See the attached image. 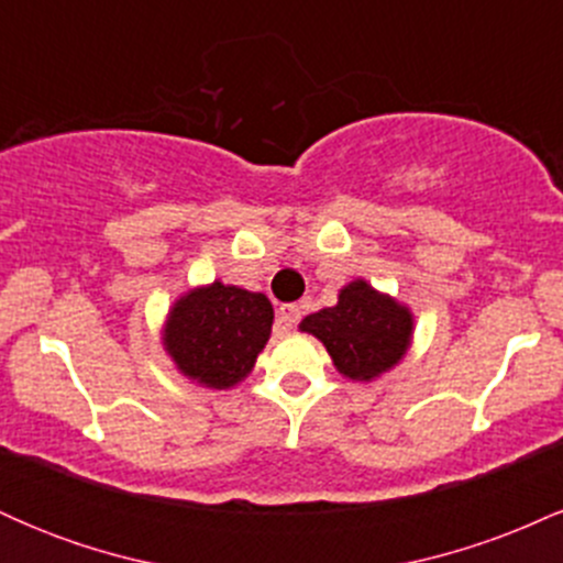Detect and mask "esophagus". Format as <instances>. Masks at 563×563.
I'll return each instance as SVG.
<instances>
[{"label":"esophagus","mask_w":563,"mask_h":563,"mask_svg":"<svg viewBox=\"0 0 563 563\" xmlns=\"http://www.w3.org/2000/svg\"><path fill=\"white\" fill-rule=\"evenodd\" d=\"M299 320H301L299 303H283V307L277 309V331L288 333L290 328H296V322Z\"/></svg>","instance_id":"34e87169"}]
</instances>
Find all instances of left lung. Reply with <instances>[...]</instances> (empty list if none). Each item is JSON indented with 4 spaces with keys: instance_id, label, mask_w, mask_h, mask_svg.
<instances>
[{
    "instance_id": "8db88e82",
    "label": "left lung",
    "mask_w": 563,
    "mask_h": 563,
    "mask_svg": "<svg viewBox=\"0 0 563 563\" xmlns=\"http://www.w3.org/2000/svg\"><path fill=\"white\" fill-rule=\"evenodd\" d=\"M301 331L322 341L335 371L352 380H373L405 357L412 312L357 277L339 290V303L301 320Z\"/></svg>"
}]
</instances>
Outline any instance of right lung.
Returning <instances> with one entry per match:
<instances>
[{
	"instance_id": "right-lung-1",
	"label": "right lung",
	"mask_w": 563,
	"mask_h": 563,
	"mask_svg": "<svg viewBox=\"0 0 563 563\" xmlns=\"http://www.w3.org/2000/svg\"><path fill=\"white\" fill-rule=\"evenodd\" d=\"M273 320L267 296L214 280L174 301L164 349L183 376L209 389H230L254 371Z\"/></svg>"
}]
</instances>
